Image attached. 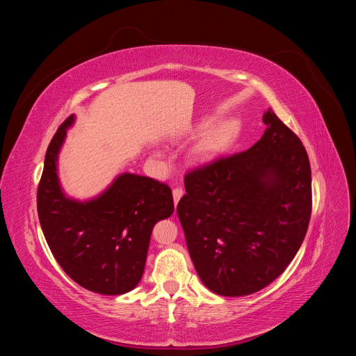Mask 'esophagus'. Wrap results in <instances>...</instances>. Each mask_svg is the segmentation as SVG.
Wrapping results in <instances>:
<instances>
[{
    "label": "esophagus",
    "mask_w": 356,
    "mask_h": 356,
    "mask_svg": "<svg viewBox=\"0 0 356 356\" xmlns=\"http://www.w3.org/2000/svg\"><path fill=\"white\" fill-rule=\"evenodd\" d=\"M182 195H184V190L179 188V187L172 190V196H174V203H175V204L179 202V199L182 197Z\"/></svg>",
    "instance_id": "1"
}]
</instances>
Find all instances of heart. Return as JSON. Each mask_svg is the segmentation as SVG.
Returning <instances> with one entry per match:
<instances>
[{"instance_id":"1","label":"heart","mask_w":356,"mask_h":356,"mask_svg":"<svg viewBox=\"0 0 356 356\" xmlns=\"http://www.w3.org/2000/svg\"><path fill=\"white\" fill-rule=\"evenodd\" d=\"M209 126V123H202L199 124L197 131L202 132ZM233 135V126L232 124H218L213 126L211 131L204 135V138L200 141V144L196 148V157L200 161H207L209 159H212L213 156H217L218 153H221L222 149L227 147V144L230 143ZM156 157L159 159H165L166 153L163 149L157 148L154 152Z\"/></svg>"}]
</instances>
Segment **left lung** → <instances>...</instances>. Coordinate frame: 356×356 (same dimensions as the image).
Returning <instances> with one entry per match:
<instances>
[{
  "label": "left lung",
  "mask_w": 356,
  "mask_h": 356,
  "mask_svg": "<svg viewBox=\"0 0 356 356\" xmlns=\"http://www.w3.org/2000/svg\"><path fill=\"white\" fill-rule=\"evenodd\" d=\"M260 141L190 172L177 213L202 284L224 297L281 276L307 232L312 177L298 136L268 108Z\"/></svg>",
  "instance_id": "1"
}]
</instances>
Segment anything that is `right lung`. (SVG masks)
<instances>
[{
    "label": "right lung",
    "instance_id": "add662e5",
    "mask_svg": "<svg viewBox=\"0 0 356 356\" xmlns=\"http://www.w3.org/2000/svg\"><path fill=\"white\" fill-rule=\"evenodd\" d=\"M72 114L47 148L37 195L38 218L53 257L74 282L102 296H120L141 281L154 224L174 213L166 184L131 172L90 199H75L59 178V153Z\"/></svg>",
    "mask_w": 356,
    "mask_h": 356
}]
</instances>
